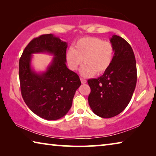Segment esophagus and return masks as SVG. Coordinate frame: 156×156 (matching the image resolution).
Listing matches in <instances>:
<instances>
[{"instance_id": "obj_1", "label": "esophagus", "mask_w": 156, "mask_h": 156, "mask_svg": "<svg viewBox=\"0 0 156 156\" xmlns=\"http://www.w3.org/2000/svg\"><path fill=\"white\" fill-rule=\"evenodd\" d=\"M80 81H81L82 84H84V83H87V80H84V79H83V78H80Z\"/></svg>"}]
</instances>
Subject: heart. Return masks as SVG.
Listing matches in <instances>:
<instances>
[{
  "mask_svg": "<svg viewBox=\"0 0 156 156\" xmlns=\"http://www.w3.org/2000/svg\"><path fill=\"white\" fill-rule=\"evenodd\" d=\"M114 55V47L109 41L96 37H84L75 43V49H69L66 54L68 65L76 70L83 62L80 74L91 77L95 73L101 74L109 69Z\"/></svg>",
  "mask_w": 156,
  "mask_h": 156,
  "instance_id": "b5f03b06",
  "label": "heart"
}]
</instances>
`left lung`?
<instances>
[{
  "label": "left lung",
  "instance_id": "obj_1",
  "mask_svg": "<svg viewBox=\"0 0 156 156\" xmlns=\"http://www.w3.org/2000/svg\"><path fill=\"white\" fill-rule=\"evenodd\" d=\"M110 42L114 47L110 67L100 77L87 80L91 88L89 106L95 114L105 118L123 112L130 102L137 81L136 58L130 44L117 35L112 36Z\"/></svg>",
  "mask_w": 156,
  "mask_h": 156
}]
</instances>
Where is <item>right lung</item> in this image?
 <instances>
[{
	"label": "right lung",
	"instance_id": "obj_1",
	"mask_svg": "<svg viewBox=\"0 0 156 156\" xmlns=\"http://www.w3.org/2000/svg\"><path fill=\"white\" fill-rule=\"evenodd\" d=\"M67 43L51 34L30 41L19 60V79L23 98L31 112L47 120H56L72 107L76 91L81 82L77 73L66 65ZM53 55L45 72L37 73L31 67L32 54Z\"/></svg>",
	"mask_w": 156,
	"mask_h": 156
}]
</instances>
